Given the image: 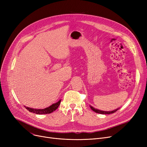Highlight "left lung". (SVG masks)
Wrapping results in <instances>:
<instances>
[{"mask_svg": "<svg viewBox=\"0 0 147 147\" xmlns=\"http://www.w3.org/2000/svg\"><path fill=\"white\" fill-rule=\"evenodd\" d=\"M90 109L93 110L94 112L96 113H99V114H112V113H114L115 112H116L120 108H119V109H115L114 110H113V111H101V110H98L96 109H95V108H94L93 107H92L91 105H90Z\"/></svg>", "mask_w": 147, "mask_h": 147, "instance_id": "obj_1", "label": "left lung"}]
</instances>
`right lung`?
Segmentation results:
<instances>
[{
    "label": "right lung",
    "mask_w": 147,
    "mask_h": 147,
    "mask_svg": "<svg viewBox=\"0 0 147 147\" xmlns=\"http://www.w3.org/2000/svg\"><path fill=\"white\" fill-rule=\"evenodd\" d=\"M61 99H60L59 101H58L57 102L54 103L52 104L51 106L45 108L44 109H32V108H30V107H25L26 109H27L31 113H33L37 114H50L52 113L53 111H55L58 107H59L60 103H61Z\"/></svg>",
    "instance_id": "obj_1"
}]
</instances>
